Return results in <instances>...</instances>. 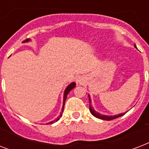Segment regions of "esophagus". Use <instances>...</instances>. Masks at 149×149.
Masks as SVG:
<instances>
[{
  "label": "esophagus",
  "mask_w": 149,
  "mask_h": 149,
  "mask_svg": "<svg viewBox=\"0 0 149 149\" xmlns=\"http://www.w3.org/2000/svg\"><path fill=\"white\" fill-rule=\"evenodd\" d=\"M84 79H83L82 77H77V78H76V81H77V83H78V84H82L84 81Z\"/></svg>",
  "instance_id": "esophagus-1"
}]
</instances>
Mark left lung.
Masks as SVG:
<instances>
[{
  "label": "left lung",
  "mask_w": 149,
  "mask_h": 149,
  "mask_svg": "<svg viewBox=\"0 0 149 149\" xmlns=\"http://www.w3.org/2000/svg\"><path fill=\"white\" fill-rule=\"evenodd\" d=\"M134 47L137 48L136 47V45L134 44ZM88 97H89V103H90V112L94 116H95L96 118H98V119H101V120H114V119H116L118 117H120V116H123L126 113H121V114H119V115H116V116H105V115H102V114H100L98 113L97 112H96L94 109L92 108L91 105V97H90V95H88Z\"/></svg>",
  "instance_id": "8db88e82"
}]
</instances>
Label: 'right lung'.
Listing matches in <instances>:
<instances>
[{"label":"right lung","mask_w":149,"mask_h":149,"mask_svg":"<svg viewBox=\"0 0 149 149\" xmlns=\"http://www.w3.org/2000/svg\"><path fill=\"white\" fill-rule=\"evenodd\" d=\"M29 40H30V39H26V40H24V41H23V43H25V42H29ZM75 87H76V83L72 82V83H71V84H70L69 85V86H68V87H67L66 88H65V91H64V97H63V106H62V112L60 113V115L58 116V117L57 118L56 120H53V121H52V122L48 123H54V122H57L58 120H59L60 117L62 116V112H63V109H64L65 102V100H66V97H67V95H68V94L70 93V91H71V90L73 89V88H74Z\"/></svg>","instance_id":"1"}]
</instances>
